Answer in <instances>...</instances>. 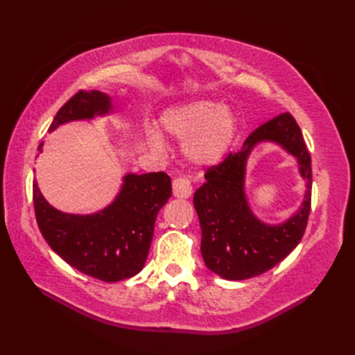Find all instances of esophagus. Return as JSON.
<instances>
[{"label":"esophagus","mask_w":355,"mask_h":355,"mask_svg":"<svg viewBox=\"0 0 355 355\" xmlns=\"http://www.w3.org/2000/svg\"><path fill=\"white\" fill-rule=\"evenodd\" d=\"M172 193L175 198H189L192 195V184L187 178H175L172 183Z\"/></svg>","instance_id":"esophagus-1"}]
</instances>
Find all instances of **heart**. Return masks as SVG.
<instances>
[{
    "label": "heart",
    "mask_w": 355,
    "mask_h": 355,
    "mask_svg": "<svg viewBox=\"0 0 355 355\" xmlns=\"http://www.w3.org/2000/svg\"><path fill=\"white\" fill-rule=\"evenodd\" d=\"M164 130L178 140H186L183 153L197 166H214L227 154L235 140L238 123L233 112L214 101H193L164 112ZM150 145L163 149L164 141L157 132L149 135Z\"/></svg>",
    "instance_id": "b5f03b06"
}]
</instances>
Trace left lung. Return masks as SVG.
Returning a JSON list of instances; mask_svg holds the SVG:
<instances>
[{
  "label": "left lung",
  "instance_id": "left-lung-1",
  "mask_svg": "<svg viewBox=\"0 0 355 355\" xmlns=\"http://www.w3.org/2000/svg\"><path fill=\"white\" fill-rule=\"evenodd\" d=\"M261 141H273L296 156L307 183L303 206L281 225L258 220L245 195L246 158ZM205 178L193 195V206L201 225V254L210 271L229 281H243L273 268L300 243L311 209V157L288 112L254 130L241 150L209 168Z\"/></svg>",
  "mask_w": 355,
  "mask_h": 355
}]
</instances>
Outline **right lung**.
Returning <instances> with one entry per match:
<instances>
[{
	"mask_svg": "<svg viewBox=\"0 0 355 355\" xmlns=\"http://www.w3.org/2000/svg\"><path fill=\"white\" fill-rule=\"evenodd\" d=\"M111 111L108 94L82 89L58 111L49 131ZM42 146L44 143L37 146L40 153ZM171 195L168 173H126L120 192L110 206L92 215H73L50 206L37 183H33L37 227L51 250L80 273L103 282L132 277L145 267L157 215Z\"/></svg>",
	"mask_w": 355,
	"mask_h": 355,
	"instance_id": "1",
	"label": "right lung"
}]
</instances>
